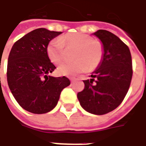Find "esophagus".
Returning <instances> with one entry per match:
<instances>
[{
  "mask_svg": "<svg viewBox=\"0 0 146 146\" xmlns=\"http://www.w3.org/2000/svg\"><path fill=\"white\" fill-rule=\"evenodd\" d=\"M70 80H71V82H73V81H75V80H77L78 78H77V77H70Z\"/></svg>",
  "mask_w": 146,
  "mask_h": 146,
  "instance_id": "esophagus-1",
  "label": "esophagus"
}]
</instances>
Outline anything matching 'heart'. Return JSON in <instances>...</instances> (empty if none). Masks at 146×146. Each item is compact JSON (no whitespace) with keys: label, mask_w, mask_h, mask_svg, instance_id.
<instances>
[{"label":"heart","mask_w":146,"mask_h":146,"mask_svg":"<svg viewBox=\"0 0 146 146\" xmlns=\"http://www.w3.org/2000/svg\"><path fill=\"white\" fill-rule=\"evenodd\" d=\"M64 47L66 49H74L72 55L74 61L59 66L57 72L61 76H75L87 69L94 70L103 59L104 49L100 42L93 39L88 35L73 32L49 42L46 54L52 63L58 65L62 62Z\"/></svg>","instance_id":"1"}]
</instances>
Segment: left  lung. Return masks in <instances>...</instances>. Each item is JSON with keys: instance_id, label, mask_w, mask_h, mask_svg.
<instances>
[{"instance_id": "8db88e82", "label": "left lung", "mask_w": 146, "mask_h": 146, "mask_svg": "<svg viewBox=\"0 0 146 146\" xmlns=\"http://www.w3.org/2000/svg\"><path fill=\"white\" fill-rule=\"evenodd\" d=\"M94 35L102 43L103 59L84 80L85 87L77 94L80 104L86 111L102 115L119 106L128 93L132 77V62L129 48L119 38L106 30Z\"/></svg>"}]
</instances>
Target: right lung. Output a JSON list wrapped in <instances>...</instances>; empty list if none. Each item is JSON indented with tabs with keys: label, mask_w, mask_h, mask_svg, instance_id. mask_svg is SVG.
I'll list each match as a JSON object with an SVG mask.
<instances>
[{
	"label": "right lung",
	"mask_w": 146,
	"mask_h": 146,
	"mask_svg": "<svg viewBox=\"0 0 146 146\" xmlns=\"http://www.w3.org/2000/svg\"><path fill=\"white\" fill-rule=\"evenodd\" d=\"M62 34L37 29L24 35L11 48L7 79L11 92L19 105L33 114H45L56 106L61 91L70 84L67 77L49 74L56 66L48 59L49 42Z\"/></svg>",
	"instance_id": "right-lung-1"
}]
</instances>
